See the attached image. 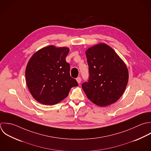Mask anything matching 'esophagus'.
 Here are the masks:
<instances>
[{"mask_svg":"<svg viewBox=\"0 0 151 151\" xmlns=\"http://www.w3.org/2000/svg\"><path fill=\"white\" fill-rule=\"evenodd\" d=\"M76 81H77L78 83H80L81 82V77H78L76 78Z\"/></svg>","mask_w":151,"mask_h":151,"instance_id":"34e87169","label":"esophagus"}]
</instances>
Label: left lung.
<instances>
[{
  "label": "left lung",
  "instance_id": "1",
  "mask_svg": "<svg viewBox=\"0 0 151 151\" xmlns=\"http://www.w3.org/2000/svg\"><path fill=\"white\" fill-rule=\"evenodd\" d=\"M86 53L89 66L88 82L82 84L87 97L99 106L116 102L128 82V70L113 49L105 43L89 48Z\"/></svg>",
  "mask_w": 151,
  "mask_h": 151
}]
</instances>
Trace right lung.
I'll list each match as a JSON object with an SVG mask.
<instances>
[{
  "label": "right lung",
  "instance_id": "1",
  "mask_svg": "<svg viewBox=\"0 0 151 151\" xmlns=\"http://www.w3.org/2000/svg\"><path fill=\"white\" fill-rule=\"evenodd\" d=\"M69 52L68 47L49 46L38 50L29 60L25 72L26 83L39 103L55 105L68 96L72 87L78 86L70 76V65L66 61Z\"/></svg>",
  "mask_w": 151,
  "mask_h": 151
}]
</instances>
